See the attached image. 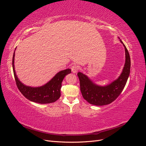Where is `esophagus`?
<instances>
[{"mask_svg": "<svg viewBox=\"0 0 146 146\" xmlns=\"http://www.w3.org/2000/svg\"><path fill=\"white\" fill-rule=\"evenodd\" d=\"M78 70V66L76 64H74L71 66V70L73 73H76Z\"/></svg>", "mask_w": 146, "mask_h": 146, "instance_id": "1", "label": "esophagus"}]
</instances>
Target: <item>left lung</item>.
<instances>
[{
  "instance_id": "1",
  "label": "left lung",
  "mask_w": 146,
  "mask_h": 146,
  "mask_svg": "<svg viewBox=\"0 0 146 146\" xmlns=\"http://www.w3.org/2000/svg\"><path fill=\"white\" fill-rule=\"evenodd\" d=\"M120 41L125 48V63L117 80L107 86H101L96 85L86 75L80 72L77 73L83 98L91 104L102 106L111 104L120 95L126 85L130 71V58L125 46Z\"/></svg>"
}]
</instances>
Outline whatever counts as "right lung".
<instances>
[{"mask_svg":"<svg viewBox=\"0 0 146 146\" xmlns=\"http://www.w3.org/2000/svg\"><path fill=\"white\" fill-rule=\"evenodd\" d=\"M15 53L13 56V69L17 88L23 95L30 101L38 104H50L58 100L61 96V83L64 77L71 72V70L67 69L60 71L46 85L40 87L27 86L21 83L17 78L14 65Z\"/></svg>","mask_w":146,"mask_h":146,"instance_id":"1","label":"right lung"}]
</instances>
